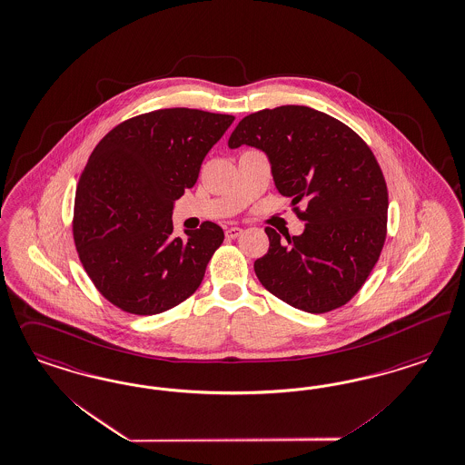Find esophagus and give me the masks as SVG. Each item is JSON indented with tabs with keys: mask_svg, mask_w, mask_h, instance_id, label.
<instances>
[{
	"mask_svg": "<svg viewBox=\"0 0 465 465\" xmlns=\"http://www.w3.org/2000/svg\"><path fill=\"white\" fill-rule=\"evenodd\" d=\"M241 232H242V229L241 227H229L227 231H225V238H229V240H236L238 236H240Z\"/></svg>",
	"mask_w": 465,
	"mask_h": 465,
	"instance_id": "34e87169",
	"label": "esophagus"
}]
</instances>
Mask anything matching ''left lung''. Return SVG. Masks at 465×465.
<instances>
[{"label":"left lung","instance_id":"1","mask_svg":"<svg viewBox=\"0 0 465 465\" xmlns=\"http://www.w3.org/2000/svg\"><path fill=\"white\" fill-rule=\"evenodd\" d=\"M263 152L277 191L302 200L300 236L272 227L267 255L255 260L265 290L294 309L324 313L359 292L386 240L388 190L378 160L343 122L309 106L284 104L246 115L229 138Z\"/></svg>","mask_w":465,"mask_h":465}]
</instances>
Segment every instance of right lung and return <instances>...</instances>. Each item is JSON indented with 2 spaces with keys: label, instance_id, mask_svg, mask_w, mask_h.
<instances>
[{
  "label": "right lung",
  "instance_id": "right-lung-1",
  "mask_svg": "<svg viewBox=\"0 0 465 465\" xmlns=\"http://www.w3.org/2000/svg\"><path fill=\"white\" fill-rule=\"evenodd\" d=\"M232 115L165 108L122 122L104 136L81 173L74 241L84 271L108 302L155 315L202 284L221 225L203 223L173 238V210L193 188Z\"/></svg>",
  "mask_w": 465,
  "mask_h": 465
}]
</instances>
